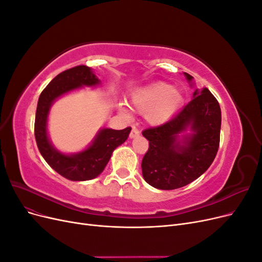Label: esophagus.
Listing matches in <instances>:
<instances>
[{
	"label": "esophagus",
	"instance_id": "esophagus-1",
	"mask_svg": "<svg viewBox=\"0 0 262 262\" xmlns=\"http://www.w3.org/2000/svg\"><path fill=\"white\" fill-rule=\"evenodd\" d=\"M139 136H140L139 130L136 129V128H132V130H131V132H130V138H131V139H134V138H137V137H139Z\"/></svg>",
	"mask_w": 262,
	"mask_h": 262
}]
</instances>
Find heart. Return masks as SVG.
Listing matches in <instances>:
<instances>
[{
  "label": "heart",
  "instance_id": "obj_1",
  "mask_svg": "<svg viewBox=\"0 0 262 262\" xmlns=\"http://www.w3.org/2000/svg\"><path fill=\"white\" fill-rule=\"evenodd\" d=\"M131 108L140 114H146V120L152 125L164 124L177 114L184 105L182 93L165 82H156L132 93Z\"/></svg>",
  "mask_w": 262,
  "mask_h": 262
}]
</instances>
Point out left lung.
<instances>
[{"label":"left lung","instance_id":"8db88e82","mask_svg":"<svg viewBox=\"0 0 262 262\" xmlns=\"http://www.w3.org/2000/svg\"><path fill=\"white\" fill-rule=\"evenodd\" d=\"M221 121L216 98L208 89L195 90L192 100L169 121L142 132L148 140L141 165L144 180L154 188L172 190L199 178L216 156ZM188 128L190 133L180 139L179 134Z\"/></svg>","mask_w":262,"mask_h":262}]
</instances>
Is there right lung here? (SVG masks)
Segmentation results:
<instances>
[{
    "label": "right lung",
    "instance_id": "obj_1",
    "mask_svg": "<svg viewBox=\"0 0 262 262\" xmlns=\"http://www.w3.org/2000/svg\"><path fill=\"white\" fill-rule=\"evenodd\" d=\"M100 84L91 68L77 66L63 71L47 85L38 99L35 118V138L39 152L45 161L61 176L73 181H85L96 178L105 169L116 147L128 139L130 126L123 130L104 128L99 130L92 144L75 154H63L55 148L47 132V121L54 100L82 86Z\"/></svg>",
    "mask_w": 262,
    "mask_h": 262
}]
</instances>
